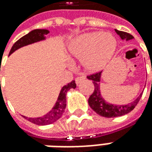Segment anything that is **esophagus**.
<instances>
[{
  "label": "esophagus",
  "mask_w": 152,
  "mask_h": 152,
  "mask_svg": "<svg viewBox=\"0 0 152 152\" xmlns=\"http://www.w3.org/2000/svg\"><path fill=\"white\" fill-rule=\"evenodd\" d=\"M85 78H86V77H85L84 76H77V77L76 78V83L77 84V85H78V84H79V83H80L81 81H82L83 80H85Z\"/></svg>",
  "instance_id": "1"
}]
</instances>
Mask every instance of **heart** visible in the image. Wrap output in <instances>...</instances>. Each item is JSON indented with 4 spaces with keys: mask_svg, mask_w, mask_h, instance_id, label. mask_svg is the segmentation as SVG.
Instances as JSON below:
<instances>
[{
    "mask_svg": "<svg viewBox=\"0 0 152 152\" xmlns=\"http://www.w3.org/2000/svg\"><path fill=\"white\" fill-rule=\"evenodd\" d=\"M115 48L116 40L112 35L94 32L78 37L71 43L69 50L74 57L84 60L86 69L97 71L108 62Z\"/></svg>",
    "mask_w": 152,
    "mask_h": 152,
    "instance_id": "1",
    "label": "heart"
}]
</instances>
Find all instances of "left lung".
<instances>
[{
    "instance_id": "8db88e82",
    "label": "left lung",
    "mask_w": 152,
    "mask_h": 152,
    "mask_svg": "<svg viewBox=\"0 0 152 152\" xmlns=\"http://www.w3.org/2000/svg\"><path fill=\"white\" fill-rule=\"evenodd\" d=\"M116 33L121 37L122 39H131L134 37L131 34H128L126 32L123 31H118L115 29ZM152 71V68H151ZM101 73L102 71H97L96 73H92L86 76L89 80H92L94 85V90L92 95L89 97L88 99V104L92 107V109L99 114L100 116L106 117V118H113V117H118L122 116L126 113H128L130 111H132L134 107L137 105V103L140 101V97L142 96V93L133 102L129 103L128 105H113V104H109L106 102L101 97L100 95V90H99V81H100V77H101Z\"/></svg>"
}]
</instances>
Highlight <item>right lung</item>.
I'll list each match as a JSON object with an SVG mask.
<instances>
[{
	"mask_svg": "<svg viewBox=\"0 0 152 152\" xmlns=\"http://www.w3.org/2000/svg\"><path fill=\"white\" fill-rule=\"evenodd\" d=\"M47 34H49V31L45 30V29H35V30L31 31L30 33L24 35L23 37H22L21 39H19L14 44L13 46L12 47V49L10 50L9 55L12 54L15 50H18L19 48H21L23 46L30 45V44H33L34 42L44 39H45L44 35ZM76 84L75 80L71 81L68 84H66V86H63L61 91H60V95H59L57 102L55 103V107L52 108V110L50 112L48 113L47 114H45V116L35 118H27L24 116L23 117L30 122L35 124H38V125H46V124H50L57 121L62 116V114L65 112V109L66 107V92L71 88H76Z\"/></svg>",
	"mask_w": 152,
	"mask_h": 152,
	"instance_id": "obj_1",
	"label": "right lung"
}]
</instances>
